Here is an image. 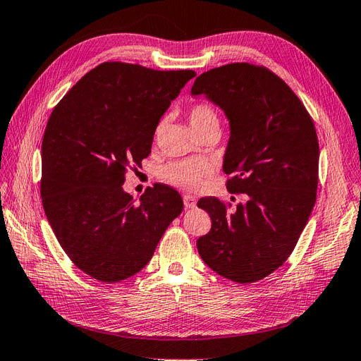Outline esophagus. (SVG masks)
Instances as JSON below:
<instances>
[{
	"label": "esophagus",
	"instance_id": "34e87169",
	"mask_svg": "<svg viewBox=\"0 0 361 361\" xmlns=\"http://www.w3.org/2000/svg\"><path fill=\"white\" fill-rule=\"evenodd\" d=\"M183 204H185V208H187V209L196 208V199L191 197V196H183Z\"/></svg>",
	"mask_w": 361,
	"mask_h": 361
}]
</instances>
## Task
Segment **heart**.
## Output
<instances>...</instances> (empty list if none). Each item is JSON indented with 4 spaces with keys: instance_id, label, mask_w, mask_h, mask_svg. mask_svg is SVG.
I'll list each match as a JSON object with an SVG mask.
<instances>
[{
    "instance_id": "obj_1",
    "label": "heart",
    "mask_w": 361,
    "mask_h": 361,
    "mask_svg": "<svg viewBox=\"0 0 361 361\" xmlns=\"http://www.w3.org/2000/svg\"><path fill=\"white\" fill-rule=\"evenodd\" d=\"M188 120L192 132L196 136L204 130L217 129L220 130V114L217 108L211 103L202 102L194 104L190 114ZM161 132V126L157 129V136ZM211 167L208 162L202 159H191V161H179L167 165L161 173V176L165 182H169L174 187H179L183 190H194L197 188L204 176H208Z\"/></svg>"
}]
</instances>
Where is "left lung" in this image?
Segmentation results:
<instances>
[{
    "label": "left lung",
    "instance_id": "obj_1",
    "mask_svg": "<svg viewBox=\"0 0 361 361\" xmlns=\"http://www.w3.org/2000/svg\"><path fill=\"white\" fill-rule=\"evenodd\" d=\"M192 95L225 111L231 136L223 159L226 188L246 203L229 211L217 197L197 207L211 231L197 240L204 264L240 284L281 267L304 231L316 202L319 142L314 123L290 86L264 66L228 63L200 74Z\"/></svg>",
    "mask_w": 361,
    "mask_h": 361
}]
</instances>
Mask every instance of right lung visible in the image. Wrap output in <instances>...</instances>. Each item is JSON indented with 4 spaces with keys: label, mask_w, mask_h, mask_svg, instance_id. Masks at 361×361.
Wrapping results in <instances>:
<instances>
[{
    "label": "right lung",
    "mask_w": 361,
    "mask_h": 361,
    "mask_svg": "<svg viewBox=\"0 0 361 361\" xmlns=\"http://www.w3.org/2000/svg\"><path fill=\"white\" fill-rule=\"evenodd\" d=\"M194 75L104 62L53 109L42 140L44 211L66 255L91 278L138 274L182 212L169 185L154 183L135 202L123 183L150 154L161 116Z\"/></svg>",
    "instance_id": "obj_1"
}]
</instances>
